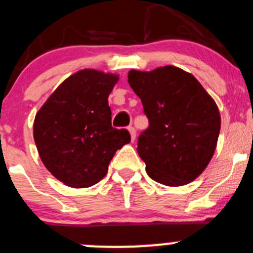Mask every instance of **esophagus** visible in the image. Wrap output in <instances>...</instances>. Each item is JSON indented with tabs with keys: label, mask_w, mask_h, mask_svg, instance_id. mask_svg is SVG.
<instances>
[{
	"label": "esophagus",
	"mask_w": 253,
	"mask_h": 253,
	"mask_svg": "<svg viewBox=\"0 0 253 253\" xmlns=\"http://www.w3.org/2000/svg\"><path fill=\"white\" fill-rule=\"evenodd\" d=\"M127 130H129V132H130V137H131V140L134 141L135 137H136V131H135V129L132 126L127 127Z\"/></svg>",
	"instance_id": "esophagus-1"
}]
</instances>
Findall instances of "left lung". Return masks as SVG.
<instances>
[{
  "label": "left lung",
  "instance_id": "obj_1",
  "mask_svg": "<svg viewBox=\"0 0 253 253\" xmlns=\"http://www.w3.org/2000/svg\"><path fill=\"white\" fill-rule=\"evenodd\" d=\"M127 82L149 118L137 141L147 174L169 187L193 182L216 149L221 118L215 101L193 75L171 65L130 70Z\"/></svg>",
  "mask_w": 253,
  "mask_h": 253
}]
</instances>
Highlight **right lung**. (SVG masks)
<instances>
[{
  "mask_svg": "<svg viewBox=\"0 0 253 253\" xmlns=\"http://www.w3.org/2000/svg\"><path fill=\"white\" fill-rule=\"evenodd\" d=\"M119 75L84 69L67 77L50 94L33 126L42 164L72 188L101 181L117 150L130 142L126 129L112 126L108 96Z\"/></svg>",
  "mask_w": 253,
  "mask_h": 253,
  "instance_id": "add662e5",
  "label": "right lung"
}]
</instances>
